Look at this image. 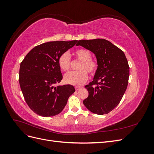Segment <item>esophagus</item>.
I'll use <instances>...</instances> for the list:
<instances>
[{"label":"esophagus","instance_id":"esophagus-1","mask_svg":"<svg viewBox=\"0 0 154 154\" xmlns=\"http://www.w3.org/2000/svg\"><path fill=\"white\" fill-rule=\"evenodd\" d=\"M79 89H80V87H75V90L76 91H78Z\"/></svg>","mask_w":154,"mask_h":154}]
</instances>
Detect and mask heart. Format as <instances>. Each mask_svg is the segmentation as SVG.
<instances>
[{"label":"heart","instance_id":"obj_1","mask_svg":"<svg viewBox=\"0 0 154 154\" xmlns=\"http://www.w3.org/2000/svg\"><path fill=\"white\" fill-rule=\"evenodd\" d=\"M75 57L81 61L78 66L79 71H71L65 74L63 80L66 83L74 85H81L87 78V71L93 76L96 73L98 63L91 58V53L86 49H78L74 51ZM58 66L63 71H67L71 66V58L67 53H63L58 58Z\"/></svg>","mask_w":154,"mask_h":154}]
</instances>
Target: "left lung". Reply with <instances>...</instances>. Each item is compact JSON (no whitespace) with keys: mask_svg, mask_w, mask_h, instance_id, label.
I'll use <instances>...</instances> for the list:
<instances>
[{"mask_svg":"<svg viewBox=\"0 0 154 154\" xmlns=\"http://www.w3.org/2000/svg\"><path fill=\"white\" fill-rule=\"evenodd\" d=\"M76 45L92 51L98 63L94 80L85 86L88 96L83 105L94 114H108L119 103L127 88V59L123 51L105 39L81 40Z\"/></svg>","mask_w":154,"mask_h":154,"instance_id":"8db88e82","label":"left lung"}]
</instances>
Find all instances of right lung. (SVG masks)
<instances>
[{
  "instance_id": "add662e5",
  "label": "right lung",
  "mask_w": 154,
  "mask_h": 154,
  "mask_svg": "<svg viewBox=\"0 0 154 154\" xmlns=\"http://www.w3.org/2000/svg\"><path fill=\"white\" fill-rule=\"evenodd\" d=\"M78 40L54 41L32 49L20 63V86L26 102L35 113L43 117L60 114L75 92L71 85L56 86L62 80L58 58Z\"/></svg>"
}]
</instances>
